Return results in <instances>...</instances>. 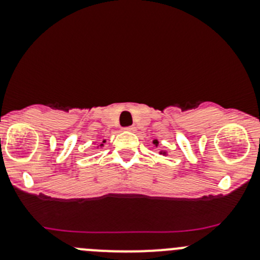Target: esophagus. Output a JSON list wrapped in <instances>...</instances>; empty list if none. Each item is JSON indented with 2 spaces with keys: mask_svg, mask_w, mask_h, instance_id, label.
Listing matches in <instances>:
<instances>
[{
  "mask_svg": "<svg viewBox=\"0 0 260 260\" xmlns=\"http://www.w3.org/2000/svg\"><path fill=\"white\" fill-rule=\"evenodd\" d=\"M125 131H128V132H133V131H136V128L135 127H127V128H124Z\"/></svg>",
  "mask_w": 260,
  "mask_h": 260,
  "instance_id": "esophagus-1",
  "label": "esophagus"
}]
</instances>
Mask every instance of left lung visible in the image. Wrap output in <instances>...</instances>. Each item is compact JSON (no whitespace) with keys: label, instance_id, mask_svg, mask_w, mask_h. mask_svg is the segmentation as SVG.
Returning a JSON list of instances; mask_svg holds the SVG:
<instances>
[{"label":"left lung","instance_id":"8db88e82","mask_svg":"<svg viewBox=\"0 0 260 260\" xmlns=\"http://www.w3.org/2000/svg\"><path fill=\"white\" fill-rule=\"evenodd\" d=\"M153 145L156 146V147H158V141L154 140V141H153ZM159 154H164V156H166L167 152H166V151H161V152H159Z\"/></svg>","mask_w":260,"mask_h":260}]
</instances>
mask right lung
Segmentation results:
<instances>
[{
	"mask_svg": "<svg viewBox=\"0 0 260 260\" xmlns=\"http://www.w3.org/2000/svg\"><path fill=\"white\" fill-rule=\"evenodd\" d=\"M104 142H106V140H103V142H102V143H101V145H99L98 147H103V146H104V145H103V143H104Z\"/></svg>",
	"mask_w": 260,
	"mask_h": 260,
	"instance_id": "add662e5",
	"label": "right lung"
}]
</instances>
